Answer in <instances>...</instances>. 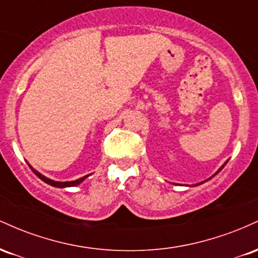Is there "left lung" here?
Masks as SVG:
<instances>
[{
  "label": "left lung",
  "instance_id": "1",
  "mask_svg": "<svg viewBox=\"0 0 258 258\" xmlns=\"http://www.w3.org/2000/svg\"><path fill=\"white\" fill-rule=\"evenodd\" d=\"M227 162H228V160H227V161H226V162H224V164H223V165H222V166H221L220 168H218V170H217V172H216L215 174H212V176H211V177H210V178H209V179H211V178H212V177H215V176H216V174H217L218 172H220V171L222 170V168H223V167H224V165H226V164H227ZM209 179H206V180H209ZM206 180H204V182H206ZM204 182L197 183V184H195V185H199V184H203V183H204Z\"/></svg>",
  "mask_w": 258,
  "mask_h": 258
}]
</instances>
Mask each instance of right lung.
I'll use <instances>...</instances> for the list:
<instances>
[{"instance_id": "add662e5", "label": "right lung", "mask_w": 258, "mask_h": 258, "mask_svg": "<svg viewBox=\"0 0 258 258\" xmlns=\"http://www.w3.org/2000/svg\"><path fill=\"white\" fill-rule=\"evenodd\" d=\"M29 166H30V165H29ZM30 168H31L32 171H34V173L36 174L38 178L42 179L44 183H47V184H49V185H52V186H55V188H68V186L79 185L80 183L84 182V180H85L86 178H87L88 176H90V174H87V176L81 177V178H79V179H76V180H70V182H58V180H53V179L47 178V177H44L43 174H41L40 172H38V171L35 170V168H32L31 166H30Z\"/></svg>"}]
</instances>
